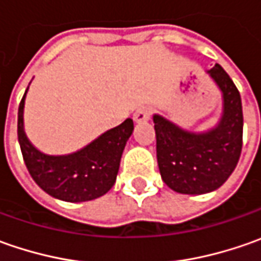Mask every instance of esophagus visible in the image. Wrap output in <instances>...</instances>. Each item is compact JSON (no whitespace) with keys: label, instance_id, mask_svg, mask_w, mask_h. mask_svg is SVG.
<instances>
[{"label":"esophagus","instance_id":"34e87169","mask_svg":"<svg viewBox=\"0 0 261 261\" xmlns=\"http://www.w3.org/2000/svg\"><path fill=\"white\" fill-rule=\"evenodd\" d=\"M151 117V109L149 107H139L134 113V120L136 123H144V122H148Z\"/></svg>","mask_w":261,"mask_h":261}]
</instances>
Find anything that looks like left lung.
I'll return each instance as SVG.
<instances>
[{
	"instance_id": "1",
	"label": "left lung",
	"mask_w": 261,
	"mask_h": 261,
	"mask_svg": "<svg viewBox=\"0 0 261 261\" xmlns=\"http://www.w3.org/2000/svg\"><path fill=\"white\" fill-rule=\"evenodd\" d=\"M207 74L222 93V116L206 132L186 130L154 115L156 161L161 178L183 195L214 192L236 170L243 148V106L232 80L216 64Z\"/></svg>"
}]
</instances>
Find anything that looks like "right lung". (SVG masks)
<instances>
[{
    "label": "right lung",
    "instance_id": "obj_1",
    "mask_svg": "<svg viewBox=\"0 0 261 261\" xmlns=\"http://www.w3.org/2000/svg\"><path fill=\"white\" fill-rule=\"evenodd\" d=\"M25 93L18 106L17 135L24 164L36 185L52 197L71 203L106 195L115 185L126 142L134 132V120L126 119L122 125L105 132L76 152L47 155L32 145L25 136Z\"/></svg>",
    "mask_w": 261,
    "mask_h": 261
}]
</instances>
